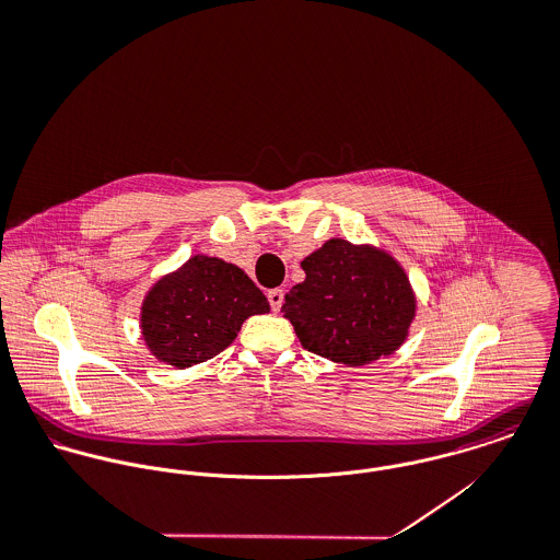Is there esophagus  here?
Segmentation results:
<instances>
[{"label":"esophagus","instance_id":"1","mask_svg":"<svg viewBox=\"0 0 560 560\" xmlns=\"http://www.w3.org/2000/svg\"><path fill=\"white\" fill-rule=\"evenodd\" d=\"M267 300H269V304H271V311H280V306H282V302H284V291L282 289H271L269 293H267Z\"/></svg>","mask_w":560,"mask_h":560}]
</instances>
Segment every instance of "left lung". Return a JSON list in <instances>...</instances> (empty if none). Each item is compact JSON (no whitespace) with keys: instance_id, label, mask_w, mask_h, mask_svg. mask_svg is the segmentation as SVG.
Instances as JSON below:
<instances>
[{"instance_id":"obj_1","label":"left lung","mask_w":560,"mask_h":560,"mask_svg":"<svg viewBox=\"0 0 560 560\" xmlns=\"http://www.w3.org/2000/svg\"><path fill=\"white\" fill-rule=\"evenodd\" d=\"M306 280L282 304L304 349L347 366L393 355L416 317V295L399 260L382 247L325 241L302 260Z\"/></svg>"}]
</instances>
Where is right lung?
I'll return each mask as SVG.
<instances>
[{
    "mask_svg": "<svg viewBox=\"0 0 560 560\" xmlns=\"http://www.w3.org/2000/svg\"><path fill=\"white\" fill-rule=\"evenodd\" d=\"M265 313L269 302L243 269L196 254L151 287L140 308V329L160 362L189 369L224 351L243 320Z\"/></svg>",
    "mask_w": 560,
    "mask_h": 560,
    "instance_id": "right-lung-1",
    "label": "right lung"
}]
</instances>
